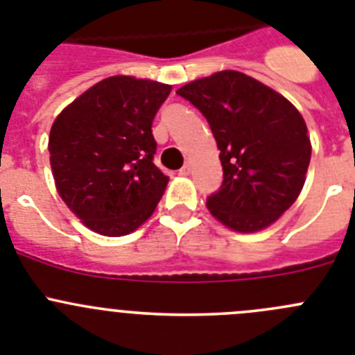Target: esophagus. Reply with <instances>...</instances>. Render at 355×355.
I'll list each match as a JSON object with an SVG mask.
<instances>
[{
	"label": "esophagus",
	"instance_id": "1",
	"mask_svg": "<svg viewBox=\"0 0 355 355\" xmlns=\"http://www.w3.org/2000/svg\"><path fill=\"white\" fill-rule=\"evenodd\" d=\"M190 172H192V165L190 163H184L183 167L180 168V175H188Z\"/></svg>",
	"mask_w": 355,
	"mask_h": 355
}]
</instances>
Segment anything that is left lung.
Returning a JSON list of instances; mask_svg holds the SVG:
<instances>
[{"label": "left lung", "instance_id": "obj_1", "mask_svg": "<svg viewBox=\"0 0 355 355\" xmlns=\"http://www.w3.org/2000/svg\"><path fill=\"white\" fill-rule=\"evenodd\" d=\"M206 117L220 150L224 181L206 206L236 233H258L279 220L306 183L311 140L286 97L238 71H220L181 87Z\"/></svg>", "mask_w": 355, "mask_h": 355}]
</instances>
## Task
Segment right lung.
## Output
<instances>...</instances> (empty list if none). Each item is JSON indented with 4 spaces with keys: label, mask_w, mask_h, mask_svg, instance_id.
I'll use <instances>...</instances> for the list:
<instances>
[{
    "label": "right lung",
    "mask_w": 355,
    "mask_h": 355,
    "mask_svg": "<svg viewBox=\"0 0 355 355\" xmlns=\"http://www.w3.org/2000/svg\"><path fill=\"white\" fill-rule=\"evenodd\" d=\"M171 85L110 76L62 110L49 131V163L67 208L90 231L124 236L155 213L168 183L155 163L153 119Z\"/></svg>",
    "instance_id": "right-lung-1"
}]
</instances>
